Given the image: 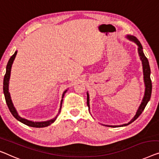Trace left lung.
Here are the masks:
<instances>
[{
    "label": "left lung",
    "instance_id": "8db88e82",
    "mask_svg": "<svg viewBox=\"0 0 159 159\" xmlns=\"http://www.w3.org/2000/svg\"><path fill=\"white\" fill-rule=\"evenodd\" d=\"M126 38L128 39V40H130L133 42H134L135 44L138 46V52H139V55L140 57V59H141L142 62V66H143V81H144V84H145V93H144V96L143 98L142 102L140 105L139 107L138 108L136 113H135V116L131 119L130 122H128V123L123 124V125H104V124H102L103 125L107 126V127H112V128H116V127H123V126H126L129 125L131 123H133V121H135L139 117L140 115L142 113V112L143 111V110L146 107L147 103L148 102V101L150 100L151 96V92H152V83H151V69L150 66H149L148 60V59L146 58V56H145L143 50V47L141 43H140V41L138 40V39L135 36L132 35H127L125 36ZM87 106L89 107V95L88 92L87 93Z\"/></svg>",
    "mask_w": 159,
    "mask_h": 159
}]
</instances>
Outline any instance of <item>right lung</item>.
Wrapping results in <instances>:
<instances>
[{
    "label": "right lung",
    "mask_w": 159,
    "mask_h": 159,
    "mask_svg": "<svg viewBox=\"0 0 159 159\" xmlns=\"http://www.w3.org/2000/svg\"><path fill=\"white\" fill-rule=\"evenodd\" d=\"M17 54V51H16L14 54H13L10 59H9L8 62L6 66V75L4 76V79H3V93H4V96H5V99L6 101V104L8 105V107L10 110V111L11 112V114L13 115L14 118L18 120V121H20V123L25 124V125L30 126V127H34V128H43V127H47V126H49L51 125L52 123H54V122L56 120V119L57 117H58L59 114L61 112V105H62V102H63V98L65 93L67 92V89H66L65 91L62 94V97H61V102H60V107H59V110L58 113L56 116L54 117V118L50 119L49 120H46V121H32V120H29L25 118H22L21 116L18 114V112L17 111V110L16 109V107L13 105V103L12 102V100H11V97L10 95V93H9V80H10V77H11V67H12V64L13 63V61L16 58V56Z\"/></svg>",
    "instance_id": "obj_1"
}]
</instances>
